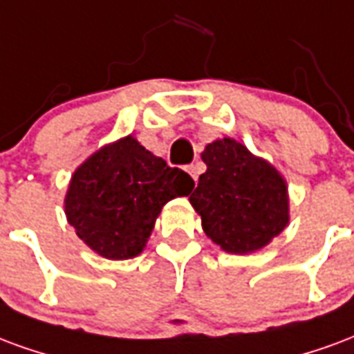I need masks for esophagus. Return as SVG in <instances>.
I'll return each instance as SVG.
<instances>
[{
	"label": "esophagus",
	"mask_w": 354,
	"mask_h": 354,
	"mask_svg": "<svg viewBox=\"0 0 354 354\" xmlns=\"http://www.w3.org/2000/svg\"><path fill=\"white\" fill-rule=\"evenodd\" d=\"M187 171L190 174L192 179L198 180V177H200V174H202V167H200V164H190V166L187 167Z\"/></svg>",
	"instance_id": "34e87169"
}]
</instances>
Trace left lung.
Instances as JSON below:
<instances>
[{
    "mask_svg": "<svg viewBox=\"0 0 354 354\" xmlns=\"http://www.w3.org/2000/svg\"><path fill=\"white\" fill-rule=\"evenodd\" d=\"M207 171L188 198L205 236L223 251L247 254L266 247L288 224V187L283 175L236 139L205 147Z\"/></svg>",
    "mask_w": 354,
    "mask_h": 354,
    "instance_id": "obj_1",
    "label": "left lung"
}]
</instances>
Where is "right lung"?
I'll use <instances>...</instances> for the list:
<instances>
[{"label":"right lung","mask_w":354,"mask_h":354,"mask_svg":"<svg viewBox=\"0 0 354 354\" xmlns=\"http://www.w3.org/2000/svg\"><path fill=\"white\" fill-rule=\"evenodd\" d=\"M192 188L190 175L128 136L102 147L75 169L64 207L68 223L92 251L126 260L145 249L162 207Z\"/></svg>","instance_id":"add662e5"}]
</instances>
